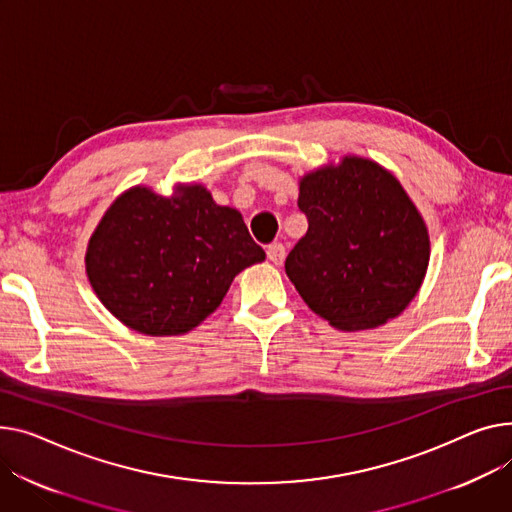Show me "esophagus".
Returning a JSON list of instances; mask_svg holds the SVG:
<instances>
[{
    "label": "esophagus",
    "instance_id": "34e87169",
    "mask_svg": "<svg viewBox=\"0 0 512 512\" xmlns=\"http://www.w3.org/2000/svg\"><path fill=\"white\" fill-rule=\"evenodd\" d=\"M267 257H269L271 263L282 265L284 259H286V247H284L282 243H271V245L267 247Z\"/></svg>",
    "mask_w": 512,
    "mask_h": 512
}]
</instances>
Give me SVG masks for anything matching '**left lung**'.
I'll return each mask as SVG.
<instances>
[{"label": "left lung", "mask_w": 512, "mask_h": 512, "mask_svg": "<svg viewBox=\"0 0 512 512\" xmlns=\"http://www.w3.org/2000/svg\"><path fill=\"white\" fill-rule=\"evenodd\" d=\"M298 208L309 230L286 274L309 309L342 331L399 317L426 278L430 236L393 173L348 154L300 177Z\"/></svg>", "instance_id": "obj_1"}]
</instances>
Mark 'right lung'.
Returning <instances> with one entry per match:
<instances>
[{"label": "right lung", "mask_w": 512, "mask_h": 512, "mask_svg": "<svg viewBox=\"0 0 512 512\" xmlns=\"http://www.w3.org/2000/svg\"><path fill=\"white\" fill-rule=\"evenodd\" d=\"M263 259L241 212L218 206L203 185L179 183L168 197L146 185L123 191L94 228L84 261L113 317L166 337L212 315L232 280Z\"/></svg>", "instance_id": "right-lung-1"}]
</instances>
